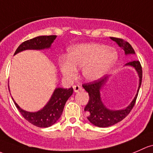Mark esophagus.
Segmentation results:
<instances>
[{"instance_id":"34e87169","label":"esophagus","mask_w":153,"mask_h":153,"mask_svg":"<svg viewBox=\"0 0 153 153\" xmlns=\"http://www.w3.org/2000/svg\"><path fill=\"white\" fill-rule=\"evenodd\" d=\"M73 89L75 92H78L79 91H82L83 90V87L80 86V85H74Z\"/></svg>"}]
</instances>
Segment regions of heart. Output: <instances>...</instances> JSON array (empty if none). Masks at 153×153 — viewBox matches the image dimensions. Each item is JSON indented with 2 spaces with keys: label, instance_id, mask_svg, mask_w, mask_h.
I'll list each match as a JSON object with an SVG mask.
<instances>
[{
  "label": "heart",
  "instance_id": "1",
  "mask_svg": "<svg viewBox=\"0 0 153 153\" xmlns=\"http://www.w3.org/2000/svg\"><path fill=\"white\" fill-rule=\"evenodd\" d=\"M114 48L98 43L80 44L69 48L67 56L59 60L61 72L65 78L72 80L77 75V68H81L88 81H96L107 73L117 60Z\"/></svg>",
  "mask_w": 153,
  "mask_h": 153
}]
</instances>
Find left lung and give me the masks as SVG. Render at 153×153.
Instances as JSON below:
<instances>
[{"label": "left lung", "instance_id": "obj_1", "mask_svg": "<svg viewBox=\"0 0 153 153\" xmlns=\"http://www.w3.org/2000/svg\"><path fill=\"white\" fill-rule=\"evenodd\" d=\"M110 38L111 39L115 42L120 48H123V51H125V55L135 54L134 50L128 42L125 41L123 39L116 37ZM125 65L134 67L137 71L139 77V86L137 94H136L131 104L125 108L117 111L110 110V109L107 108L102 103L100 97V89L107 82L108 76L102 77V78L91 82V83L83 84V87L89 93V102L85 107L84 111L89 113V116L87 117L89 121L95 126L100 127V128H106V127L111 126V125H115L116 123L122 121L123 119H125L129 114L136 103V98H137L138 93H139L141 84V81H142V68H141V64L139 61L130 62Z\"/></svg>", "mask_w": 153, "mask_h": 153}]
</instances>
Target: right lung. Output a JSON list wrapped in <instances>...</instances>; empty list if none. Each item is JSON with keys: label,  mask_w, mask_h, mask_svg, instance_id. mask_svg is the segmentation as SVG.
Wrapping results in <instances>:
<instances>
[{"label": "right lung", "mask_w": 153, "mask_h": 153, "mask_svg": "<svg viewBox=\"0 0 153 153\" xmlns=\"http://www.w3.org/2000/svg\"><path fill=\"white\" fill-rule=\"evenodd\" d=\"M56 35L39 36L22 42L16 50L14 55L25 50H44L51 48L56 38ZM73 93V89L56 88L46 105L36 112L22 110L12 98L16 107L22 117L32 125L39 128H48L58 121L63 112L64 107L69 97Z\"/></svg>", "instance_id": "right-lung-1"}]
</instances>
